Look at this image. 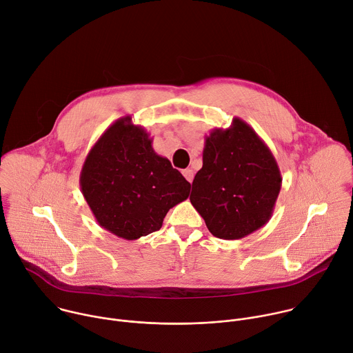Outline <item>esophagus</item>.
<instances>
[{
    "mask_svg": "<svg viewBox=\"0 0 353 353\" xmlns=\"http://www.w3.org/2000/svg\"><path fill=\"white\" fill-rule=\"evenodd\" d=\"M183 176L191 183L192 179H194V172L191 169H185V170H183Z\"/></svg>",
    "mask_w": 353,
    "mask_h": 353,
    "instance_id": "esophagus-1",
    "label": "esophagus"
}]
</instances>
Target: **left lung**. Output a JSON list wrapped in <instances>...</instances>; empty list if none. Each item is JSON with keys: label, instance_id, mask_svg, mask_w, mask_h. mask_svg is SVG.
Here are the masks:
<instances>
[{"label": "left lung", "instance_id": "8db88e82", "mask_svg": "<svg viewBox=\"0 0 353 353\" xmlns=\"http://www.w3.org/2000/svg\"><path fill=\"white\" fill-rule=\"evenodd\" d=\"M281 185L268 145L233 117L230 127L205 135L203 168L194 177L190 201L215 237L239 240L268 223Z\"/></svg>", "mask_w": 353, "mask_h": 353}]
</instances>
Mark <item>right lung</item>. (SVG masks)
I'll use <instances>...</instances> for the list:
<instances>
[{"mask_svg":"<svg viewBox=\"0 0 353 353\" xmlns=\"http://www.w3.org/2000/svg\"><path fill=\"white\" fill-rule=\"evenodd\" d=\"M152 141L124 116L93 143L81 170V191L96 222L125 240L159 230L169 210L190 194L191 184Z\"/></svg>","mask_w":353,"mask_h":353,"instance_id":"1","label":"right lung"}]
</instances>
